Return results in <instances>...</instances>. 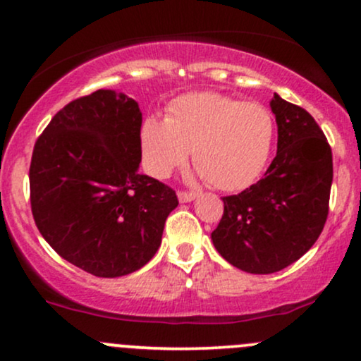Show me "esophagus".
I'll list each match as a JSON object with an SVG mask.
<instances>
[{
  "instance_id": "34e87169",
  "label": "esophagus",
  "mask_w": 361,
  "mask_h": 361,
  "mask_svg": "<svg viewBox=\"0 0 361 361\" xmlns=\"http://www.w3.org/2000/svg\"><path fill=\"white\" fill-rule=\"evenodd\" d=\"M197 198V193L195 192H178V200L183 202V204H186V202H192Z\"/></svg>"
}]
</instances>
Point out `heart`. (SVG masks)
I'll list each match as a JSON object with an SVG mask.
<instances>
[{"label":"heart","mask_w":361,"mask_h":361,"mask_svg":"<svg viewBox=\"0 0 361 361\" xmlns=\"http://www.w3.org/2000/svg\"><path fill=\"white\" fill-rule=\"evenodd\" d=\"M275 120L256 102L197 91L169 103L166 118L149 117L140 127L144 166L168 178L192 151L195 166L214 188L238 192L258 180L270 157Z\"/></svg>","instance_id":"b5f03b06"}]
</instances>
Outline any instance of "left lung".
<instances>
[{
  "label": "left lung",
  "instance_id": "obj_1",
  "mask_svg": "<svg viewBox=\"0 0 361 361\" xmlns=\"http://www.w3.org/2000/svg\"><path fill=\"white\" fill-rule=\"evenodd\" d=\"M276 156L258 183L224 197L212 233L215 250L239 270L268 275L304 256L324 229L333 152L307 110L275 93Z\"/></svg>",
  "mask_w": 361,
  "mask_h": 361
}]
</instances>
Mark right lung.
I'll list each match as a JSON object with an SVG mask.
<instances>
[{"mask_svg": "<svg viewBox=\"0 0 361 361\" xmlns=\"http://www.w3.org/2000/svg\"><path fill=\"white\" fill-rule=\"evenodd\" d=\"M137 102L98 90L54 115L30 163L35 226L74 267L102 279L139 270L161 246L175 190L137 171Z\"/></svg>", "mask_w": 361, "mask_h": 361, "instance_id": "add662e5", "label": "right lung"}]
</instances>
